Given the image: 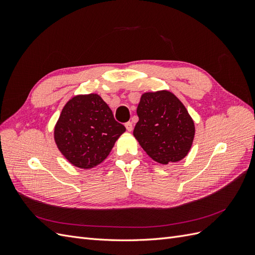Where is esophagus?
Returning a JSON list of instances; mask_svg holds the SVG:
<instances>
[{"label":"esophagus","mask_w":255,"mask_h":255,"mask_svg":"<svg viewBox=\"0 0 255 255\" xmlns=\"http://www.w3.org/2000/svg\"><path fill=\"white\" fill-rule=\"evenodd\" d=\"M126 128H127V129L128 130V132H132V129H133V123L130 122V121L127 122V123H126Z\"/></svg>","instance_id":"34e87169"}]
</instances>
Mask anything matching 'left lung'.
<instances>
[{
	"instance_id": "left-lung-1",
	"label": "left lung",
	"mask_w": 255,
	"mask_h": 255,
	"mask_svg": "<svg viewBox=\"0 0 255 255\" xmlns=\"http://www.w3.org/2000/svg\"><path fill=\"white\" fill-rule=\"evenodd\" d=\"M137 116L133 135L153 160L168 165L187 156L195 138V122L172 92H144Z\"/></svg>"
}]
</instances>
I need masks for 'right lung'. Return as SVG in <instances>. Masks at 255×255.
<instances>
[{
    "label": "right lung",
    "instance_id": "add662e5",
    "mask_svg": "<svg viewBox=\"0 0 255 255\" xmlns=\"http://www.w3.org/2000/svg\"><path fill=\"white\" fill-rule=\"evenodd\" d=\"M126 132L110 106L97 94L78 95L64 106L54 128V140L64 157L80 169H91L110 155Z\"/></svg>",
    "mask_w": 255,
    "mask_h": 255
}]
</instances>
